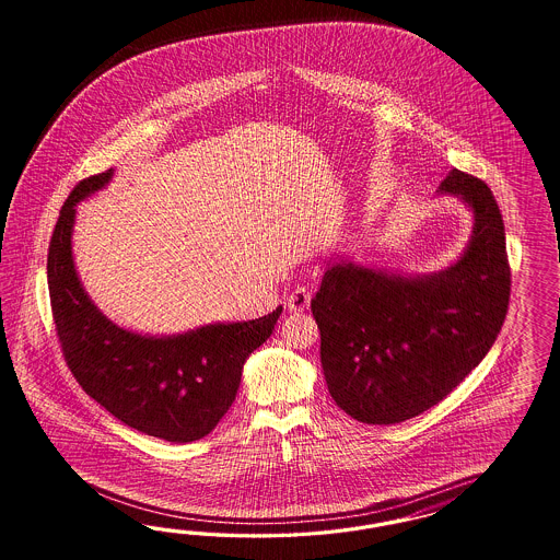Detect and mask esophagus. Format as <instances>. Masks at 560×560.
I'll return each mask as SVG.
<instances>
[{
  "instance_id": "1",
  "label": "esophagus",
  "mask_w": 560,
  "mask_h": 560,
  "mask_svg": "<svg viewBox=\"0 0 560 560\" xmlns=\"http://www.w3.org/2000/svg\"><path fill=\"white\" fill-rule=\"evenodd\" d=\"M310 300H312V291L304 288V285H300V288H295L289 293L288 307L291 312H304L305 307L310 305Z\"/></svg>"
}]
</instances>
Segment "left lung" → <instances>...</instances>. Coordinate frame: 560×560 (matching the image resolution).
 Wrapping results in <instances>:
<instances>
[{
	"mask_svg": "<svg viewBox=\"0 0 560 560\" xmlns=\"http://www.w3.org/2000/svg\"><path fill=\"white\" fill-rule=\"evenodd\" d=\"M440 190L475 213L472 240L456 265L402 277L337 262L312 300L328 392L359 423H402L440 405L505 323L511 269L491 188L454 168Z\"/></svg>",
	"mask_w": 560,
	"mask_h": 560,
	"instance_id": "8db88e82",
	"label": "left lung"
}]
</instances>
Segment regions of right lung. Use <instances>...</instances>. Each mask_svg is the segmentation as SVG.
<instances>
[{"instance_id":"add662e5","label":"right lung","mask_w":560,"mask_h":560,"mask_svg":"<svg viewBox=\"0 0 560 560\" xmlns=\"http://www.w3.org/2000/svg\"><path fill=\"white\" fill-rule=\"evenodd\" d=\"M113 170L78 183L52 230L47 277L52 320L82 390L120 423L188 443L205 438L236 400L242 365L272 335L281 305L248 323L207 324L178 337H141L102 316L71 256L75 205L104 187Z\"/></svg>"}]
</instances>
